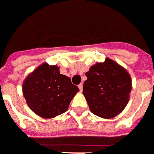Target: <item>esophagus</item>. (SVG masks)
Here are the masks:
<instances>
[{
  "mask_svg": "<svg viewBox=\"0 0 154 154\" xmlns=\"http://www.w3.org/2000/svg\"><path fill=\"white\" fill-rule=\"evenodd\" d=\"M78 87H79V89L80 91H82L83 89V84H79V85H78Z\"/></svg>",
  "mask_w": 154,
  "mask_h": 154,
  "instance_id": "34e87169",
  "label": "esophagus"
}]
</instances>
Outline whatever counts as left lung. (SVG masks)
Returning <instances> with one entry per match:
<instances>
[{
  "mask_svg": "<svg viewBox=\"0 0 154 154\" xmlns=\"http://www.w3.org/2000/svg\"><path fill=\"white\" fill-rule=\"evenodd\" d=\"M83 94L93 114L112 119L120 114L129 100L132 79L128 71L114 60L106 58L86 72Z\"/></svg>",
  "mask_w": 154,
  "mask_h": 154,
  "instance_id": "8db88e82",
  "label": "left lung"
}]
</instances>
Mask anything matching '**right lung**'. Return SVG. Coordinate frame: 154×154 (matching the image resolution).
<instances>
[{
    "label": "right lung",
    "mask_w": 154,
    "mask_h": 154,
    "mask_svg": "<svg viewBox=\"0 0 154 154\" xmlns=\"http://www.w3.org/2000/svg\"><path fill=\"white\" fill-rule=\"evenodd\" d=\"M23 95L30 109L44 119L65 113L79 91L70 78L60 74L57 65L44 63L27 76L22 85Z\"/></svg>",
    "instance_id": "right-lung-1"
}]
</instances>
